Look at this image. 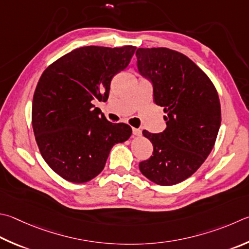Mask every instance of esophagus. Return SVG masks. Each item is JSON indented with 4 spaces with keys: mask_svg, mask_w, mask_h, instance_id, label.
<instances>
[{
    "mask_svg": "<svg viewBox=\"0 0 249 249\" xmlns=\"http://www.w3.org/2000/svg\"><path fill=\"white\" fill-rule=\"evenodd\" d=\"M133 134L135 135V136H142V129L133 128Z\"/></svg>",
    "mask_w": 249,
    "mask_h": 249,
    "instance_id": "obj_1",
    "label": "esophagus"
}]
</instances>
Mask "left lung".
<instances>
[{
  "label": "left lung",
  "instance_id": "8db88e82",
  "mask_svg": "<svg viewBox=\"0 0 249 249\" xmlns=\"http://www.w3.org/2000/svg\"><path fill=\"white\" fill-rule=\"evenodd\" d=\"M136 56L140 75L151 81L156 105L166 114L163 132H142L153 152L139 170L151 182L171 186L195 173L213 148L221 125L219 96L210 78L182 53L139 48Z\"/></svg>",
  "mask_w": 249,
  "mask_h": 249
}]
</instances>
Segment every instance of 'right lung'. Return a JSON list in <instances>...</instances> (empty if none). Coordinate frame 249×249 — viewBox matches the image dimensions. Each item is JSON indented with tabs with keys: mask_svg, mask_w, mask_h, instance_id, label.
Returning <instances> with one entry per match:
<instances>
[{
	"mask_svg": "<svg viewBox=\"0 0 249 249\" xmlns=\"http://www.w3.org/2000/svg\"><path fill=\"white\" fill-rule=\"evenodd\" d=\"M136 47H81L48 66L33 99V128L44 161L71 183L100 173L112 147L132 135L125 123L99 116L92 101L109 98L112 78L125 70Z\"/></svg>",
	"mask_w": 249,
	"mask_h": 249,
	"instance_id": "1",
	"label": "right lung"
}]
</instances>
